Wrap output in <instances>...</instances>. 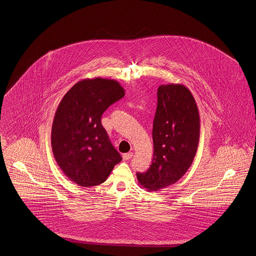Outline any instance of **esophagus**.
<instances>
[{"label":"esophagus","mask_w":256,"mask_h":256,"mask_svg":"<svg viewBox=\"0 0 256 256\" xmlns=\"http://www.w3.org/2000/svg\"><path fill=\"white\" fill-rule=\"evenodd\" d=\"M132 156H134L132 152H128V154H122V159L124 160H128V159L132 158Z\"/></svg>","instance_id":"1"}]
</instances>
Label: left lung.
Returning <instances> with one entry per match:
<instances>
[{
	"mask_svg": "<svg viewBox=\"0 0 256 256\" xmlns=\"http://www.w3.org/2000/svg\"><path fill=\"white\" fill-rule=\"evenodd\" d=\"M200 114L186 86L162 84L152 126L154 159L146 172H137L139 184L158 191L174 184L190 168L200 141Z\"/></svg>",
	"mask_w": 256,
	"mask_h": 256,
	"instance_id": "left-lung-1",
	"label": "left lung"
}]
</instances>
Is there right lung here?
Masks as SVG:
<instances>
[{"mask_svg": "<svg viewBox=\"0 0 256 256\" xmlns=\"http://www.w3.org/2000/svg\"><path fill=\"white\" fill-rule=\"evenodd\" d=\"M124 96L117 80L95 78L76 82L62 98L52 126V148L60 168L78 185L104 182L122 160L100 118Z\"/></svg>", "mask_w": 256, "mask_h": 256, "instance_id": "right-lung-1", "label": "right lung"}]
</instances>
